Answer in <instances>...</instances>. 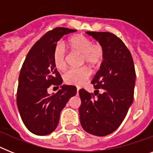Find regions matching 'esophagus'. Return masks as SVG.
I'll list each match as a JSON object with an SVG mask.
<instances>
[{
  "label": "esophagus",
  "mask_w": 153,
  "mask_h": 153,
  "mask_svg": "<svg viewBox=\"0 0 153 153\" xmlns=\"http://www.w3.org/2000/svg\"><path fill=\"white\" fill-rule=\"evenodd\" d=\"M79 90H80V89H79V88H77V94H79Z\"/></svg>",
  "instance_id": "obj_1"
}]
</instances>
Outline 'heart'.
<instances>
[{"label": "heart", "instance_id": "1", "mask_svg": "<svg viewBox=\"0 0 153 153\" xmlns=\"http://www.w3.org/2000/svg\"><path fill=\"white\" fill-rule=\"evenodd\" d=\"M67 45L72 53L81 55V64H86L91 68H96L102 62L104 50L101 44H93L88 37L83 35L74 36L68 39ZM53 62L58 71H64L67 67V57L64 48L57 45L53 51ZM91 72L86 67L70 70L63 75V80L67 84L81 86L89 79Z\"/></svg>", "mask_w": 153, "mask_h": 153}]
</instances>
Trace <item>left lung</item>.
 I'll use <instances>...</instances> for the list:
<instances>
[{
	"instance_id": "1",
	"label": "left lung",
	"mask_w": 153,
	"mask_h": 153,
	"mask_svg": "<svg viewBox=\"0 0 153 153\" xmlns=\"http://www.w3.org/2000/svg\"><path fill=\"white\" fill-rule=\"evenodd\" d=\"M103 48L104 56L100 69L92 83L94 95L79 90L82 104L80 123L92 135L104 137L118 128L133 101L135 67L130 51L121 39L110 32H86ZM98 88L104 91L98 93Z\"/></svg>"
}]
</instances>
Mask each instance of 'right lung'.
Wrapping results in <instances>:
<instances>
[{
  "instance_id": "1",
  "label": "right lung",
  "mask_w": 153,
  "mask_h": 153,
  "mask_svg": "<svg viewBox=\"0 0 153 153\" xmlns=\"http://www.w3.org/2000/svg\"><path fill=\"white\" fill-rule=\"evenodd\" d=\"M76 32L55 27L43 36L27 53L19 75L16 103L23 122L38 136L50 134L59 121L60 112L76 94L74 86L62 85V79L53 62V51L64 35ZM51 85L60 86L56 94L49 95Z\"/></svg>"
}]
</instances>
